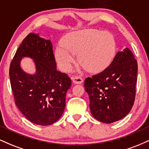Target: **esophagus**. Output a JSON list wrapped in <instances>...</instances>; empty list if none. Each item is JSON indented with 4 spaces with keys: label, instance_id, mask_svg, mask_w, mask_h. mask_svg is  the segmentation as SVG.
Masks as SVG:
<instances>
[{
    "label": "esophagus",
    "instance_id": "1",
    "mask_svg": "<svg viewBox=\"0 0 149 149\" xmlns=\"http://www.w3.org/2000/svg\"><path fill=\"white\" fill-rule=\"evenodd\" d=\"M73 83H75V84H81V83L83 82V78H80V77L76 76V77H74V78H73Z\"/></svg>",
    "mask_w": 149,
    "mask_h": 149
}]
</instances>
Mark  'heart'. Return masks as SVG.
<instances>
[{
    "label": "heart",
    "instance_id": "1",
    "mask_svg": "<svg viewBox=\"0 0 149 149\" xmlns=\"http://www.w3.org/2000/svg\"><path fill=\"white\" fill-rule=\"evenodd\" d=\"M116 52L113 36L108 31L93 29L77 31L68 33L54 51L58 66L64 72L71 68L78 54L79 64L90 73H100L111 64Z\"/></svg>",
    "mask_w": 149,
    "mask_h": 149
}]
</instances>
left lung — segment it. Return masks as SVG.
I'll use <instances>...</instances> for the list:
<instances>
[{
	"label": "left lung",
	"mask_w": 149,
	"mask_h": 149,
	"mask_svg": "<svg viewBox=\"0 0 149 149\" xmlns=\"http://www.w3.org/2000/svg\"><path fill=\"white\" fill-rule=\"evenodd\" d=\"M137 62L128 47L116 54L110 66L85 80L93 117L104 123L123 118L134 104Z\"/></svg>",
	"instance_id": "8db88e82"
}]
</instances>
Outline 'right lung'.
I'll return each instance as SVG.
<instances>
[{
    "label": "right lung",
    "instance_id": "1",
    "mask_svg": "<svg viewBox=\"0 0 149 149\" xmlns=\"http://www.w3.org/2000/svg\"><path fill=\"white\" fill-rule=\"evenodd\" d=\"M24 57L33 59L36 68L33 74L21 68V61ZM9 74L15 104L29 120L46 126L60 118L71 80L57 70L50 40L39 34H29L15 53Z\"/></svg>",
    "mask_w": 149,
    "mask_h": 149
}]
</instances>
